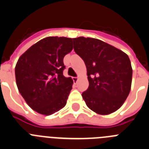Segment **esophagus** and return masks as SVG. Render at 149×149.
<instances>
[{
  "label": "esophagus",
  "instance_id": "esophagus-1",
  "mask_svg": "<svg viewBox=\"0 0 149 149\" xmlns=\"http://www.w3.org/2000/svg\"><path fill=\"white\" fill-rule=\"evenodd\" d=\"M73 81L74 83H76L78 81V77H73Z\"/></svg>",
  "mask_w": 149,
  "mask_h": 149
}]
</instances>
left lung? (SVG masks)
<instances>
[{
  "label": "left lung",
  "instance_id": "8db88e82",
  "mask_svg": "<svg viewBox=\"0 0 149 149\" xmlns=\"http://www.w3.org/2000/svg\"><path fill=\"white\" fill-rule=\"evenodd\" d=\"M73 48L84 61L89 86L81 94L87 106L99 114L113 113L131 91L132 68L128 55L92 38H73Z\"/></svg>",
  "mask_w": 149,
  "mask_h": 149
}]
</instances>
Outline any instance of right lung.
<instances>
[{
	"label": "right lung",
	"instance_id": "add662e5",
	"mask_svg": "<svg viewBox=\"0 0 149 149\" xmlns=\"http://www.w3.org/2000/svg\"><path fill=\"white\" fill-rule=\"evenodd\" d=\"M72 49V38L47 37L18 58L16 84L28 105L36 112L48 116L65 106L73 81L63 75V59Z\"/></svg>",
	"mask_w": 149,
	"mask_h": 149
}]
</instances>
